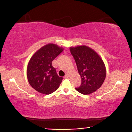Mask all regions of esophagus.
<instances>
[{
    "label": "esophagus",
    "mask_w": 132,
    "mask_h": 132,
    "mask_svg": "<svg viewBox=\"0 0 132 132\" xmlns=\"http://www.w3.org/2000/svg\"><path fill=\"white\" fill-rule=\"evenodd\" d=\"M69 74H65V77H64V78H65V79H68V78H69Z\"/></svg>",
    "instance_id": "1"
}]
</instances>
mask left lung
<instances>
[{
	"mask_svg": "<svg viewBox=\"0 0 132 132\" xmlns=\"http://www.w3.org/2000/svg\"><path fill=\"white\" fill-rule=\"evenodd\" d=\"M70 51L81 78V85L75 90L83 95L94 93L106 78V69L103 60L94 50L85 45L70 47Z\"/></svg>",
	"mask_w": 132,
	"mask_h": 132,
	"instance_id": "8db88e82",
	"label": "left lung"
}]
</instances>
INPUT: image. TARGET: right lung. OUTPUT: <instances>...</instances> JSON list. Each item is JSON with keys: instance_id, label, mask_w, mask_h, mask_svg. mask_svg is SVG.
<instances>
[{"instance_id": "add662e5", "label": "right lung", "mask_w": 132, "mask_h": 132, "mask_svg": "<svg viewBox=\"0 0 132 132\" xmlns=\"http://www.w3.org/2000/svg\"><path fill=\"white\" fill-rule=\"evenodd\" d=\"M64 48L56 44L49 43L33 54L27 67V78L30 85L38 93L51 94L58 89L62 82L52 66V61Z\"/></svg>"}]
</instances>
